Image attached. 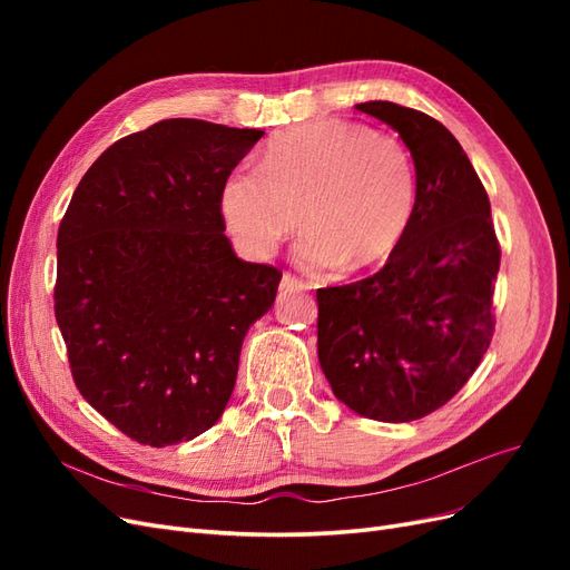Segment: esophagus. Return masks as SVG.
Instances as JSON below:
<instances>
[{"instance_id":"esophagus-1","label":"esophagus","mask_w":570,"mask_h":570,"mask_svg":"<svg viewBox=\"0 0 570 570\" xmlns=\"http://www.w3.org/2000/svg\"><path fill=\"white\" fill-rule=\"evenodd\" d=\"M281 289H308V283L297 278V275H292V273H283Z\"/></svg>"}]
</instances>
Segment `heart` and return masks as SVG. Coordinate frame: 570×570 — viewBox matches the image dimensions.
I'll return each mask as SVG.
<instances>
[{
    "label": "heart",
    "mask_w": 570,
    "mask_h": 570,
    "mask_svg": "<svg viewBox=\"0 0 570 570\" xmlns=\"http://www.w3.org/2000/svg\"><path fill=\"white\" fill-rule=\"evenodd\" d=\"M416 174L409 149L344 118L281 130L258 168L223 185L220 212L237 245L266 256L302 223L299 256L312 266L361 271L387 262L409 233Z\"/></svg>",
    "instance_id": "heart-1"
}]
</instances>
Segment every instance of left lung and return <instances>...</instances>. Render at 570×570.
Returning <instances> with one entry per match:
<instances>
[{
    "label": "left lung",
    "instance_id": "8db88e82",
    "mask_svg": "<svg viewBox=\"0 0 570 570\" xmlns=\"http://www.w3.org/2000/svg\"><path fill=\"white\" fill-rule=\"evenodd\" d=\"M356 109L400 132L416 166V206L381 271L316 292L318 361L352 411L406 423L444 406L480 366L502 247L485 187L440 120L394 101Z\"/></svg>",
    "mask_w": 570,
    "mask_h": 570
}]
</instances>
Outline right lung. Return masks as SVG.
<instances>
[{
	"label": "right lung",
	"mask_w": 570,
	"mask_h": 570,
	"mask_svg": "<svg viewBox=\"0 0 570 570\" xmlns=\"http://www.w3.org/2000/svg\"><path fill=\"white\" fill-rule=\"evenodd\" d=\"M264 130L166 118L120 137L57 235L55 314L76 387L130 440L197 438L226 409L283 273L237 258L220 193Z\"/></svg>",
	"instance_id": "add662e5"
}]
</instances>
